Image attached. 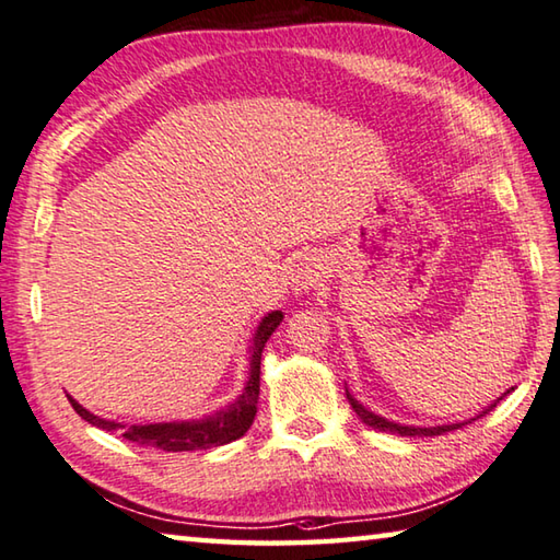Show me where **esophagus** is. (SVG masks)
Instances as JSON below:
<instances>
[{"mask_svg":"<svg viewBox=\"0 0 560 560\" xmlns=\"http://www.w3.org/2000/svg\"><path fill=\"white\" fill-rule=\"evenodd\" d=\"M317 280H319V265H315V262H302L295 270V278H292V282H295V290L315 288Z\"/></svg>","mask_w":560,"mask_h":560,"instance_id":"esophagus-1","label":"esophagus"}]
</instances>
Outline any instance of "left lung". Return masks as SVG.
<instances>
[{"instance_id":"left-lung-1","label":"left lung","mask_w":560,"mask_h":560,"mask_svg":"<svg viewBox=\"0 0 560 560\" xmlns=\"http://www.w3.org/2000/svg\"><path fill=\"white\" fill-rule=\"evenodd\" d=\"M347 398H349V406L354 408V413L361 418V423H366L369 428H374V430H381V433H396V435H408V438H433V435H443V433H450V430H457V428L465 425V423H457V425H438V428H413V425L390 423V420L371 413L369 408L361 406L359 400L349 394V390H347ZM494 406L497 404L489 406V410H492ZM485 413H487V410H485Z\"/></svg>"}]
</instances>
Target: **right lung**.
<instances>
[{
	"label": "right lung",
	"instance_id": "obj_1",
	"mask_svg": "<svg viewBox=\"0 0 560 560\" xmlns=\"http://www.w3.org/2000/svg\"><path fill=\"white\" fill-rule=\"evenodd\" d=\"M282 322V312H270L268 317L260 322L258 331H255L253 349H250V378L243 388V396L231 404L225 410H219L215 416L203 420H191V423H147V425H120L113 420H103L93 413H88L83 406H78L73 398L71 406L75 413L91 425H97L110 433H120L127 443H135L140 447H156L164 453H189V450H209L238 440L248 433L253 425V418L258 413V396H260V357L265 341Z\"/></svg>",
	"mask_w": 560,
	"mask_h": 560
}]
</instances>
